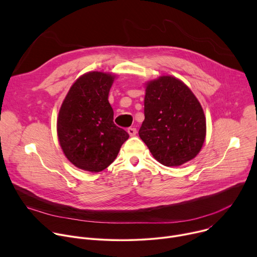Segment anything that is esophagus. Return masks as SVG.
<instances>
[{
    "instance_id": "1",
    "label": "esophagus",
    "mask_w": 257,
    "mask_h": 257,
    "mask_svg": "<svg viewBox=\"0 0 257 257\" xmlns=\"http://www.w3.org/2000/svg\"><path fill=\"white\" fill-rule=\"evenodd\" d=\"M128 133H129L130 136H135L136 133H137V130H136V128L130 127V128H128Z\"/></svg>"
}]
</instances>
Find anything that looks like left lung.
Listing matches in <instances>:
<instances>
[{
	"instance_id": "1",
	"label": "left lung",
	"mask_w": 257,
	"mask_h": 257,
	"mask_svg": "<svg viewBox=\"0 0 257 257\" xmlns=\"http://www.w3.org/2000/svg\"><path fill=\"white\" fill-rule=\"evenodd\" d=\"M144 117L139 136L162 165L181 166L200 152L206 133L203 109L179 79L162 76L148 83Z\"/></svg>"
}]
</instances>
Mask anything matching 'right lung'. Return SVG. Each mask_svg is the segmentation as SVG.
Here are the masks:
<instances>
[{
    "mask_svg": "<svg viewBox=\"0 0 257 257\" xmlns=\"http://www.w3.org/2000/svg\"><path fill=\"white\" fill-rule=\"evenodd\" d=\"M114 76L89 72L79 77L59 112L57 131L67 159L77 168L100 172L117 158L129 134L114 123L107 100Z\"/></svg>",
    "mask_w": 257,
    "mask_h": 257,
    "instance_id": "right-lung-1",
    "label": "right lung"
}]
</instances>
